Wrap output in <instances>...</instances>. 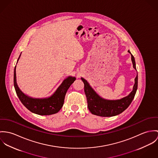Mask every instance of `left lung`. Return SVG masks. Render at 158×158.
Masks as SVG:
<instances>
[{
	"label": "left lung",
	"mask_w": 158,
	"mask_h": 158,
	"mask_svg": "<svg viewBox=\"0 0 158 158\" xmlns=\"http://www.w3.org/2000/svg\"><path fill=\"white\" fill-rule=\"evenodd\" d=\"M128 52L131 54L129 50ZM131 56L133 68L136 70L135 57L131 54ZM138 77L137 74L133 89L130 94L121 99L116 101L105 100L99 97L89 86L87 81L82 77L81 79L84 84V91L87 97L88 108L89 111L94 115L103 117L114 116L123 113L130 105L135 98L138 88Z\"/></svg>",
	"instance_id": "1"
}]
</instances>
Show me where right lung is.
<instances>
[{
  "label": "right lung",
  "mask_w": 158,
  "mask_h": 158,
  "mask_svg": "<svg viewBox=\"0 0 158 158\" xmlns=\"http://www.w3.org/2000/svg\"><path fill=\"white\" fill-rule=\"evenodd\" d=\"M21 55V54H20ZM19 56L18 61L20 58ZM16 67L14 70V86L19 99L28 110L39 115H51L57 113L62 107L66 93L71 85L76 80L75 77L69 76L65 79L57 89L53 96L46 99H33L23 93L19 88L16 82Z\"/></svg>",
  "instance_id": "1"
}]
</instances>
